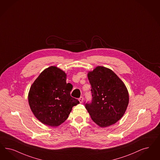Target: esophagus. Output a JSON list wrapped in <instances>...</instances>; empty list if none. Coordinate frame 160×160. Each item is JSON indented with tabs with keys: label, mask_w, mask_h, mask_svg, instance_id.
Instances as JSON below:
<instances>
[{
	"label": "esophagus",
	"mask_w": 160,
	"mask_h": 160,
	"mask_svg": "<svg viewBox=\"0 0 160 160\" xmlns=\"http://www.w3.org/2000/svg\"><path fill=\"white\" fill-rule=\"evenodd\" d=\"M78 101H79V102L80 103H82L83 101V98L82 96H81L80 98H79V99H78Z\"/></svg>",
	"instance_id": "1"
}]
</instances>
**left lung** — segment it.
Instances as JSON below:
<instances>
[{
  "label": "left lung",
  "instance_id": "8db88e82",
  "mask_svg": "<svg viewBox=\"0 0 160 160\" xmlns=\"http://www.w3.org/2000/svg\"><path fill=\"white\" fill-rule=\"evenodd\" d=\"M92 101L85 107L92 120L101 128L116 123L124 115L128 105V89L113 71L98 66L89 71Z\"/></svg>",
  "mask_w": 160,
  "mask_h": 160
}]
</instances>
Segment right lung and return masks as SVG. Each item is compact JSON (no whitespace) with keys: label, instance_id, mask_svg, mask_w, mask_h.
<instances>
[{"label":"right lung","instance_id":"right-lung-1","mask_svg":"<svg viewBox=\"0 0 160 160\" xmlns=\"http://www.w3.org/2000/svg\"><path fill=\"white\" fill-rule=\"evenodd\" d=\"M67 74L55 66L43 71L28 92V101L34 116L45 125L57 127L68 117L79 101L72 98Z\"/></svg>","mask_w":160,"mask_h":160}]
</instances>
